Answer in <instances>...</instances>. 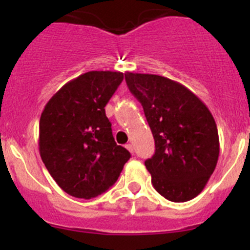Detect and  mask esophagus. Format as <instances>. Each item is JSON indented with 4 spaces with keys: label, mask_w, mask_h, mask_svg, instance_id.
Here are the masks:
<instances>
[{
    "label": "esophagus",
    "mask_w": 250,
    "mask_h": 250,
    "mask_svg": "<svg viewBox=\"0 0 250 250\" xmlns=\"http://www.w3.org/2000/svg\"><path fill=\"white\" fill-rule=\"evenodd\" d=\"M125 147H127V149L129 150V152H132V154H133V152H134V146H133V145L130 144V143H128V144L125 145Z\"/></svg>",
    "instance_id": "34e87169"
}]
</instances>
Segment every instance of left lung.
<instances>
[{"label":"left lung","mask_w":250,"mask_h":250,"mask_svg":"<svg viewBox=\"0 0 250 250\" xmlns=\"http://www.w3.org/2000/svg\"><path fill=\"white\" fill-rule=\"evenodd\" d=\"M125 77L154 135L156 150L145 161L152 186L169 202L193 199L205 188L219 160V133L211 112L178 82L133 72Z\"/></svg>","instance_id":"8db88e82"}]
</instances>
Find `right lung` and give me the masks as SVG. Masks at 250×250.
Listing matches in <instances>:
<instances>
[{"instance_id":"right-lung-1","label":"right lung","mask_w":250,"mask_h":250,"mask_svg":"<svg viewBox=\"0 0 250 250\" xmlns=\"http://www.w3.org/2000/svg\"><path fill=\"white\" fill-rule=\"evenodd\" d=\"M122 81V72H86L64 84L43 107L41 160L72 197L91 199L106 192L129 160V151L116 144L105 113Z\"/></svg>"}]
</instances>
